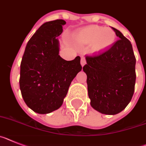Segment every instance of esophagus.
<instances>
[{
	"instance_id": "34e87169",
	"label": "esophagus",
	"mask_w": 146,
	"mask_h": 146,
	"mask_svg": "<svg viewBox=\"0 0 146 146\" xmlns=\"http://www.w3.org/2000/svg\"><path fill=\"white\" fill-rule=\"evenodd\" d=\"M86 64V59L84 57H82V59H81V64H82V66L83 67L84 64Z\"/></svg>"
}]
</instances>
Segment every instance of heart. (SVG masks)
<instances>
[{"label": "heart", "instance_id": "b5f03b06", "mask_svg": "<svg viewBox=\"0 0 146 146\" xmlns=\"http://www.w3.org/2000/svg\"><path fill=\"white\" fill-rule=\"evenodd\" d=\"M76 37L78 41L84 44L92 43V48L95 50H99L106 48L113 43L115 34L110 29L90 26L79 31Z\"/></svg>", "mask_w": 146, "mask_h": 146}]
</instances>
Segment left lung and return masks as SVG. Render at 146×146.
<instances>
[{"mask_svg": "<svg viewBox=\"0 0 146 146\" xmlns=\"http://www.w3.org/2000/svg\"><path fill=\"white\" fill-rule=\"evenodd\" d=\"M118 40L106 50L86 56L90 105L102 114L116 115L132 98L136 81V59L131 42L112 28Z\"/></svg>", "mask_w": 146, "mask_h": 146, "instance_id": "8db88e82", "label": "left lung"}]
</instances>
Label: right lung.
<instances>
[{"instance_id":"add662e5","label":"right lung","mask_w":146,"mask_h":146,"mask_svg":"<svg viewBox=\"0 0 146 146\" xmlns=\"http://www.w3.org/2000/svg\"><path fill=\"white\" fill-rule=\"evenodd\" d=\"M66 22L45 23L28 42L20 64V89L29 108L48 114L62 106L70 83L82 70L80 56L66 61L59 55L58 36Z\"/></svg>"}]
</instances>
